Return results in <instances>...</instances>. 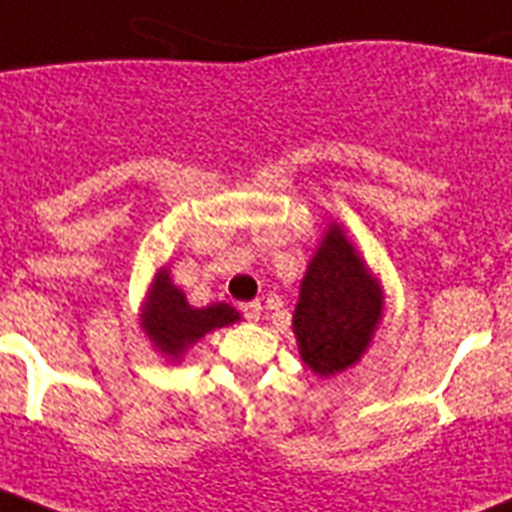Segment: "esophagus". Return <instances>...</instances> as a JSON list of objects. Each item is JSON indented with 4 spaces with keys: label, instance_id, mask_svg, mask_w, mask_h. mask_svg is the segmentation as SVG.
<instances>
[{
    "label": "esophagus",
    "instance_id": "obj_1",
    "mask_svg": "<svg viewBox=\"0 0 512 512\" xmlns=\"http://www.w3.org/2000/svg\"><path fill=\"white\" fill-rule=\"evenodd\" d=\"M241 314H244V319H247V322H257V319H260V314H263V306H260L257 300H252V303H244V306H241Z\"/></svg>",
    "mask_w": 512,
    "mask_h": 512
}]
</instances>
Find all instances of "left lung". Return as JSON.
Returning <instances> with one entry per match:
<instances>
[{
  "mask_svg": "<svg viewBox=\"0 0 512 512\" xmlns=\"http://www.w3.org/2000/svg\"><path fill=\"white\" fill-rule=\"evenodd\" d=\"M384 314V292L341 225L330 222L300 282L292 314L300 357L317 376H335L368 351Z\"/></svg>",
  "mask_w": 512,
  "mask_h": 512,
  "instance_id": "8db88e82",
  "label": "left lung"
}]
</instances>
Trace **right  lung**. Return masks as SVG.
<instances>
[{"mask_svg":"<svg viewBox=\"0 0 512 512\" xmlns=\"http://www.w3.org/2000/svg\"><path fill=\"white\" fill-rule=\"evenodd\" d=\"M233 322H239V311L228 303H212L206 308L190 306L185 292L171 284L166 268L155 276L142 314V330L147 338L171 360H179L187 346L201 341L206 333Z\"/></svg>","mask_w":512,"mask_h":512,"instance_id":"1","label":"right lung"}]
</instances>
